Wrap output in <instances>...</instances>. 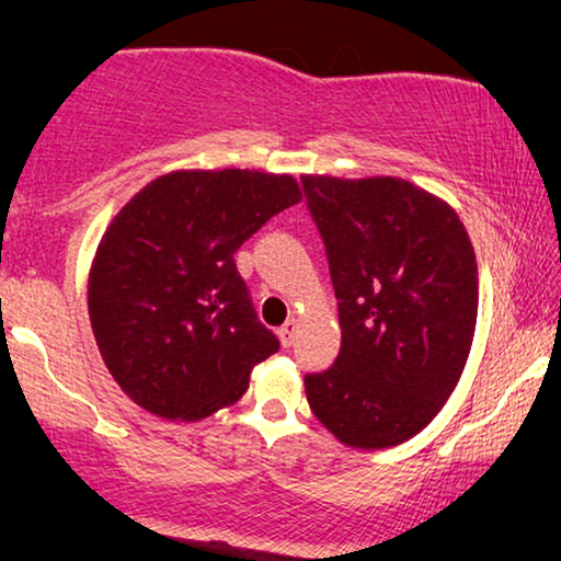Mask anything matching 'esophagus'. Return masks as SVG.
I'll return each mask as SVG.
<instances>
[{"label":"esophagus","mask_w":561,"mask_h":561,"mask_svg":"<svg viewBox=\"0 0 561 561\" xmlns=\"http://www.w3.org/2000/svg\"><path fill=\"white\" fill-rule=\"evenodd\" d=\"M296 332H298V321H296V319H288L286 324H283V327L278 329V336H280L283 347H290V344H294Z\"/></svg>","instance_id":"34e87169"}]
</instances>
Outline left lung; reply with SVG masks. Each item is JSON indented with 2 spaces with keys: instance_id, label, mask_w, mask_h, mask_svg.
Segmentation results:
<instances>
[{
  "instance_id": "left-lung-1",
  "label": "left lung",
  "mask_w": 561,
  "mask_h": 561,
  "mask_svg": "<svg viewBox=\"0 0 561 561\" xmlns=\"http://www.w3.org/2000/svg\"><path fill=\"white\" fill-rule=\"evenodd\" d=\"M327 248L342 347L304 378L313 416L347 447L419 434L455 390L478 321V263L462 221L403 179L304 175Z\"/></svg>"
}]
</instances>
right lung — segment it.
I'll use <instances>...</instances> for the list:
<instances>
[{
  "label": "right lung",
  "instance_id": "obj_1",
  "mask_svg": "<svg viewBox=\"0 0 561 561\" xmlns=\"http://www.w3.org/2000/svg\"><path fill=\"white\" fill-rule=\"evenodd\" d=\"M298 202L290 175L225 168L160 175L122 206L91 265L89 319L104 365L137 405L206 419L278 352L234 252Z\"/></svg>",
  "mask_w": 561,
  "mask_h": 561
}]
</instances>
